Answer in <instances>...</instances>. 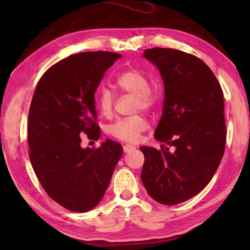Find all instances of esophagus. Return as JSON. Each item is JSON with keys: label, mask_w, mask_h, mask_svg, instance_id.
Listing matches in <instances>:
<instances>
[{"label": "esophagus", "mask_w": 250, "mask_h": 250, "mask_svg": "<svg viewBox=\"0 0 250 250\" xmlns=\"http://www.w3.org/2000/svg\"><path fill=\"white\" fill-rule=\"evenodd\" d=\"M135 147L133 146H130V145H125V146H124V152L125 153H126V152H130V151H132V150H134Z\"/></svg>", "instance_id": "1"}]
</instances>
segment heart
I'll return each instance as SVG.
<instances>
[{"label": "heart", "instance_id": "b5f03b06", "mask_svg": "<svg viewBox=\"0 0 250 250\" xmlns=\"http://www.w3.org/2000/svg\"><path fill=\"white\" fill-rule=\"evenodd\" d=\"M117 87L122 91L134 96V110L150 111L158 104L160 92L158 88L149 83L147 76L142 71L130 68L121 73L116 78ZM97 104L104 117H110L113 112L115 94L107 87H103L96 95ZM149 128V122L143 115L120 118L109 125L108 132L118 140L134 143L139 141L141 134Z\"/></svg>", "mask_w": 250, "mask_h": 250}]
</instances>
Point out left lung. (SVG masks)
<instances>
[{"mask_svg": "<svg viewBox=\"0 0 250 250\" xmlns=\"http://www.w3.org/2000/svg\"><path fill=\"white\" fill-rule=\"evenodd\" d=\"M164 83L163 113L154 138L160 150L141 146V180L149 195L176 205L197 195L209 183L225 151L224 94L213 71L192 54L173 48L146 49Z\"/></svg>", "mask_w": 250, "mask_h": 250, "instance_id": "8db88e82", "label": "left lung"}]
</instances>
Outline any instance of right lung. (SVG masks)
Masks as SVG:
<instances>
[{"label":"right lung","instance_id":"1","mask_svg":"<svg viewBox=\"0 0 250 250\" xmlns=\"http://www.w3.org/2000/svg\"><path fill=\"white\" fill-rule=\"evenodd\" d=\"M119 54L86 52L66 57L37 83L28 112L29 160L47 195L71 211L84 213L103 200L122 146L105 140L80 146L82 135L98 140L95 92Z\"/></svg>","mask_w":250,"mask_h":250}]
</instances>
